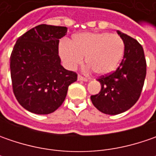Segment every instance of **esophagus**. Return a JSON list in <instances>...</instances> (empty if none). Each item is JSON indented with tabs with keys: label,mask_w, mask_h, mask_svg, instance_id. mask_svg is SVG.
<instances>
[{
	"label": "esophagus",
	"mask_w": 156,
	"mask_h": 156,
	"mask_svg": "<svg viewBox=\"0 0 156 156\" xmlns=\"http://www.w3.org/2000/svg\"><path fill=\"white\" fill-rule=\"evenodd\" d=\"M78 81H88V79H87V77H84V76H82L81 75H78Z\"/></svg>",
	"instance_id": "34e87169"
}]
</instances>
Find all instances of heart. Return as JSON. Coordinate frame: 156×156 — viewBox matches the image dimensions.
I'll use <instances>...</instances> for the list:
<instances>
[{
  "mask_svg": "<svg viewBox=\"0 0 156 156\" xmlns=\"http://www.w3.org/2000/svg\"><path fill=\"white\" fill-rule=\"evenodd\" d=\"M125 45L120 35L108 32L81 33L73 42L63 41L59 46L62 62L69 69H75L86 62L95 74L104 75L114 71L124 54Z\"/></svg>",
  "mask_w": 156,
  "mask_h": 156,
  "instance_id": "1",
  "label": "heart"
}]
</instances>
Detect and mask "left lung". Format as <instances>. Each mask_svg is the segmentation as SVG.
<instances>
[{
  "label": "left lung",
  "mask_w": 156,
  "mask_h": 156,
  "mask_svg": "<svg viewBox=\"0 0 156 156\" xmlns=\"http://www.w3.org/2000/svg\"><path fill=\"white\" fill-rule=\"evenodd\" d=\"M124 41L122 62L115 71L97 79L99 94L91 95L94 106L106 115H118L129 110L141 96L147 74V63L141 45L126 34L117 31Z\"/></svg>",
  "instance_id": "left-lung-1"
}]
</instances>
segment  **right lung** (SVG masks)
Returning a JSON list of instances; mask_svg holds the SVG:
<instances>
[{"mask_svg": "<svg viewBox=\"0 0 156 156\" xmlns=\"http://www.w3.org/2000/svg\"><path fill=\"white\" fill-rule=\"evenodd\" d=\"M68 28L41 24L16 41L10 55L13 92L18 102L37 115L53 113L62 104L77 74L61 65L59 40Z\"/></svg>", "mask_w": 156, "mask_h": 156, "instance_id": "right-lung-1", "label": "right lung"}]
</instances>
